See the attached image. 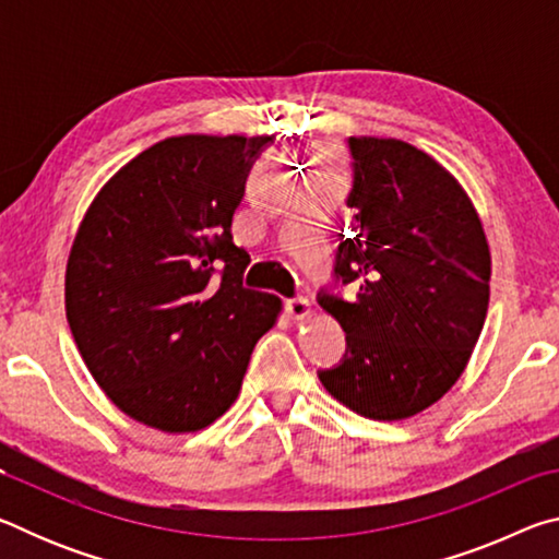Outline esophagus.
Masks as SVG:
<instances>
[{
    "instance_id": "1",
    "label": "esophagus",
    "mask_w": 559,
    "mask_h": 559,
    "mask_svg": "<svg viewBox=\"0 0 559 559\" xmlns=\"http://www.w3.org/2000/svg\"><path fill=\"white\" fill-rule=\"evenodd\" d=\"M286 310L293 320H306L310 318V313H313V306H310L308 298H293V300H286Z\"/></svg>"
}]
</instances>
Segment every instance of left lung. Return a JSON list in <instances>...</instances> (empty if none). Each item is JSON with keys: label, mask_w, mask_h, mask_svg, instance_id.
<instances>
[{"label": "left lung", "mask_w": 559, "mask_h": 559, "mask_svg": "<svg viewBox=\"0 0 559 559\" xmlns=\"http://www.w3.org/2000/svg\"><path fill=\"white\" fill-rule=\"evenodd\" d=\"M347 147L353 222L335 276L355 296H318L347 335L343 362L318 377L359 416L402 421L466 370L488 313L490 251L466 189L431 155L396 138Z\"/></svg>", "instance_id": "1"}]
</instances>
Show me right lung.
I'll use <instances>...</instances> for the list:
<instances>
[{"mask_svg": "<svg viewBox=\"0 0 559 559\" xmlns=\"http://www.w3.org/2000/svg\"><path fill=\"white\" fill-rule=\"evenodd\" d=\"M269 143L159 140L103 185L79 224L66 318L93 380L145 427L192 433L214 424L276 325L281 298L241 286L251 259L231 239L246 175Z\"/></svg>", "mask_w": 559, "mask_h": 559, "instance_id": "1", "label": "right lung"}]
</instances>
